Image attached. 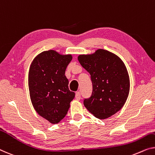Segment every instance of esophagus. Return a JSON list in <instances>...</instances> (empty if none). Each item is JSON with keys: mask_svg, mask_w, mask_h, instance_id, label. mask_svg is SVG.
Listing matches in <instances>:
<instances>
[{"mask_svg": "<svg viewBox=\"0 0 155 155\" xmlns=\"http://www.w3.org/2000/svg\"><path fill=\"white\" fill-rule=\"evenodd\" d=\"M75 97H76V99H77V100H81V93H80V92H76Z\"/></svg>", "mask_w": 155, "mask_h": 155, "instance_id": "obj_1", "label": "esophagus"}]
</instances>
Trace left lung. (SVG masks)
I'll use <instances>...</instances> for the list:
<instances>
[{"instance_id":"obj_1","label":"left lung","mask_w":155,"mask_h":155,"mask_svg":"<svg viewBox=\"0 0 155 155\" xmlns=\"http://www.w3.org/2000/svg\"><path fill=\"white\" fill-rule=\"evenodd\" d=\"M78 60L91 74L92 92L84 104L99 119H105L119 111L128 97L130 82L125 64L120 58L104 49L94 54L79 55Z\"/></svg>"}]
</instances>
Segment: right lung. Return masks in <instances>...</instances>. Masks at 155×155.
<instances>
[{"mask_svg":"<svg viewBox=\"0 0 155 155\" xmlns=\"http://www.w3.org/2000/svg\"><path fill=\"white\" fill-rule=\"evenodd\" d=\"M71 54L54 50L43 51L35 58L28 72L32 104L36 112L52 124H57L68 114L75 93L69 90L65 74Z\"/></svg>","mask_w":155,"mask_h":155,"instance_id":"add662e5","label":"right lung"}]
</instances>
